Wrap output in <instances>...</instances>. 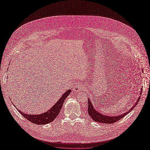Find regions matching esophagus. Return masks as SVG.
<instances>
[{
  "mask_svg": "<svg viewBox=\"0 0 150 150\" xmlns=\"http://www.w3.org/2000/svg\"><path fill=\"white\" fill-rule=\"evenodd\" d=\"M84 88L85 87H84V86H83V85L79 84H77L73 88V91L75 92H78L81 90H83Z\"/></svg>",
  "mask_w": 150,
  "mask_h": 150,
  "instance_id": "obj_1",
  "label": "esophagus"
}]
</instances>
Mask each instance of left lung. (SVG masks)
I'll use <instances>...</instances> for the list:
<instances>
[{
  "label": "left lung",
  "mask_w": 150,
  "mask_h": 150,
  "mask_svg": "<svg viewBox=\"0 0 150 150\" xmlns=\"http://www.w3.org/2000/svg\"><path fill=\"white\" fill-rule=\"evenodd\" d=\"M142 72L143 70H142ZM142 88H141L140 90V96H139V98L137 99V100L136 101L134 105L132 106L131 109L125 112L124 113H122L121 115H117V116H107L103 114V113L100 112L99 111H98L96 108H95L93 106V103L91 101L90 98H88V114L90 116V117L96 122H101V123H106V124H112L113 122H115L117 121H119L120 120H121V118H122L124 116H125L126 115H128L129 112H131L132 111L134 108L137 106V103H138V101H139L140 99V97H141V94L142 93Z\"/></svg>",
  "instance_id": "1"
}]
</instances>
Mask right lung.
<instances>
[{
  "mask_svg": "<svg viewBox=\"0 0 150 150\" xmlns=\"http://www.w3.org/2000/svg\"><path fill=\"white\" fill-rule=\"evenodd\" d=\"M71 92V90L69 89L66 91L65 93L63 94L59 99L54 104V105L51 108L47 110L46 112H44V113H41L39 115H29L26 114L25 112H23L20 110H18L16 108L17 110L19 111L21 115L24 116V117L26 120H29L31 122H33L36 125H46L51 122L56 118L58 114L59 113L61 108L62 107L63 103H64L65 99L66 98L69 96V94ZM16 107V106H15Z\"/></svg>",
  "mask_w": 150,
  "mask_h": 150,
  "instance_id": "1",
  "label": "right lung"
}]
</instances>
